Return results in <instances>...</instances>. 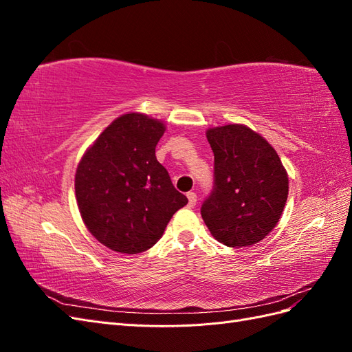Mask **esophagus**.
I'll use <instances>...</instances> for the list:
<instances>
[{
  "label": "esophagus",
  "mask_w": 352,
  "mask_h": 352,
  "mask_svg": "<svg viewBox=\"0 0 352 352\" xmlns=\"http://www.w3.org/2000/svg\"><path fill=\"white\" fill-rule=\"evenodd\" d=\"M186 197H188V206L189 207H195V204H197V194L195 192H188Z\"/></svg>",
  "instance_id": "34e87169"
}]
</instances>
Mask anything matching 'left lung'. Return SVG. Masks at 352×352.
<instances>
[{"label": "left lung", "mask_w": 352, "mask_h": 352, "mask_svg": "<svg viewBox=\"0 0 352 352\" xmlns=\"http://www.w3.org/2000/svg\"><path fill=\"white\" fill-rule=\"evenodd\" d=\"M214 188L201 207L212 238L230 248L264 239L282 216L289 180L274 148L245 124L210 127Z\"/></svg>", "instance_id": "8db88e82"}]
</instances>
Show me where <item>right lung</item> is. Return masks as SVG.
<instances>
[{
  "label": "right lung",
  "mask_w": 352,
  "mask_h": 352,
  "mask_svg": "<svg viewBox=\"0 0 352 352\" xmlns=\"http://www.w3.org/2000/svg\"><path fill=\"white\" fill-rule=\"evenodd\" d=\"M166 124L142 113L113 120L82 155L74 192L85 226L105 247L138 254L163 236L188 198L157 162Z\"/></svg>",
  "instance_id": "add662e5"
}]
</instances>
